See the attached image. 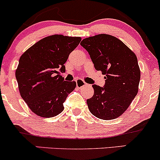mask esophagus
I'll list each match as a JSON object with an SVG mask.
<instances>
[{
    "mask_svg": "<svg viewBox=\"0 0 160 160\" xmlns=\"http://www.w3.org/2000/svg\"><path fill=\"white\" fill-rule=\"evenodd\" d=\"M76 83H77V88H80V89L82 88V87H85V86L87 85V83H86L83 80H81V79H77Z\"/></svg>",
    "mask_w": 160,
    "mask_h": 160,
    "instance_id": "1",
    "label": "esophagus"
}]
</instances>
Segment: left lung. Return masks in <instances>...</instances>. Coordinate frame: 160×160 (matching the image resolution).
Masks as SVG:
<instances>
[{"label": "left lung", "mask_w": 160, "mask_h": 160, "mask_svg": "<svg viewBox=\"0 0 160 160\" xmlns=\"http://www.w3.org/2000/svg\"><path fill=\"white\" fill-rule=\"evenodd\" d=\"M88 52L96 71L106 75L104 87L92 85L94 95L87 100L89 110L102 120L122 115L139 89L140 70L138 58L120 39L108 34L86 38L80 42Z\"/></svg>", "instance_id": "8db88e82"}]
</instances>
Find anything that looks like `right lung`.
<instances>
[{"label": "right lung", "mask_w": 160, "mask_h": 160, "mask_svg": "<svg viewBox=\"0 0 160 160\" xmlns=\"http://www.w3.org/2000/svg\"><path fill=\"white\" fill-rule=\"evenodd\" d=\"M81 41L80 37L52 35L42 38L21 55L16 78L21 97L33 113L52 118L64 110L63 103L76 87V82L64 81L70 53Z\"/></svg>", "instance_id": "1"}]
</instances>
